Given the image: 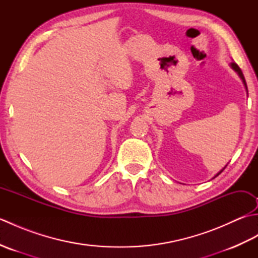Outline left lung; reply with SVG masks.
I'll list each match as a JSON object with an SVG mask.
<instances>
[{
	"label": "left lung",
	"instance_id": "1",
	"mask_svg": "<svg viewBox=\"0 0 258 258\" xmlns=\"http://www.w3.org/2000/svg\"><path fill=\"white\" fill-rule=\"evenodd\" d=\"M231 68H232V69L235 71V72H236V73L238 74L239 78L242 79L243 83H244V86H245V89H246V92H247V94H248V91H247V85H246V81H245V78H244V74H243V72H242V70L239 69L238 65H237L236 63H235V62H232V63H231ZM226 166H227V165H226ZM226 166H225V167H226ZM225 167H224V168L222 169V171L218 172V173L215 175V177H216V176H218V175H220V174H221V173L224 171V169H225Z\"/></svg>",
	"mask_w": 258,
	"mask_h": 258
}]
</instances>
